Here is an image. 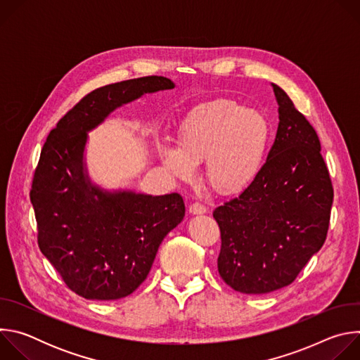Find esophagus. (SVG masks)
Here are the masks:
<instances>
[{
  "instance_id": "esophagus-1",
  "label": "esophagus",
  "mask_w": 360,
  "mask_h": 360,
  "mask_svg": "<svg viewBox=\"0 0 360 360\" xmlns=\"http://www.w3.org/2000/svg\"><path fill=\"white\" fill-rule=\"evenodd\" d=\"M189 212L192 215H203L205 212H207V207H203V205L199 202H193L189 207Z\"/></svg>"
}]
</instances>
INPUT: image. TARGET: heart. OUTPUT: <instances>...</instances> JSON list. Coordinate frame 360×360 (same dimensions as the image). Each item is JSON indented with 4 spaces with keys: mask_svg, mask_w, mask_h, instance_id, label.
<instances>
[{
    "mask_svg": "<svg viewBox=\"0 0 360 360\" xmlns=\"http://www.w3.org/2000/svg\"><path fill=\"white\" fill-rule=\"evenodd\" d=\"M268 117L233 99L218 98L193 107L178 128V146L160 149L165 168L181 181L196 176L205 161V176L219 195H238L258 178L272 143Z\"/></svg>",
    "mask_w": 360,
    "mask_h": 360,
    "instance_id": "1",
    "label": "heart"
}]
</instances>
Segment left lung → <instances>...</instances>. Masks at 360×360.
Listing matches in <instances>:
<instances>
[{"label":"left lung","instance_id":"8db88e82","mask_svg":"<svg viewBox=\"0 0 360 360\" xmlns=\"http://www.w3.org/2000/svg\"><path fill=\"white\" fill-rule=\"evenodd\" d=\"M279 112L261 175L214 211L218 271L232 289L261 295L290 285L326 239L333 188L316 131L272 84Z\"/></svg>","mask_w":360,"mask_h":360}]
</instances>
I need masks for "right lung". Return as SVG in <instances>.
<instances>
[{"mask_svg": "<svg viewBox=\"0 0 360 360\" xmlns=\"http://www.w3.org/2000/svg\"><path fill=\"white\" fill-rule=\"evenodd\" d=\"M165 77H142L101 86L49 132L30 192L38 246L77 295L115 300L148 276L164 238L185 217L179 193L152 196L107 191L86 169L88 132L111 112L145 94L172 89Z\"/></svg>", "mask_w": 360, "mask_h": 360, "instance_id": "right-lung-1", "label": "right lung"}]
</instances>
